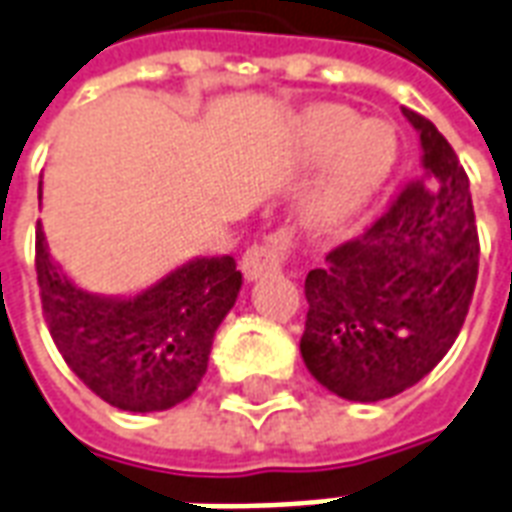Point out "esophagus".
Returning <instances> with one entry per match:
<instances>
[{
  "mask_svg": "<svg viewBox=\"0 0 512 512\" xmlns=\"http://www.w3.org/2000/svg\"><path fill=\"white\" fill-rule=\"evenodd\" d=\"M284 249H287V241L282 236H273V239L263 241V244H255L249 247L241 257V271L247 276V282H257L268 273L279 271L284 263Z\"/></svg>",
  "mask_w": 512,
  "mask_h": 512,
  "instance_id": "34e87169",
  "label": "esophagus"
}]
</instances>
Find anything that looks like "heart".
<instances>
[{"label": "heart", "mask_w": 512, "mask_h": 512, "mask_svg": "<svg viewBox=\"0 0 512 512\" xmlns=\"http://www.w3.org/2000/svg\"><path fill=\"white\" fill-rule=\"evenodd\" d=\"M292 152L300 163H322V174L300 201L311 230L351 222L389 182L400 158V136L386 120H362L343 104H314L295 120Z\"/></svg>", "instance_id": "b5f03b06"}]
</instances>
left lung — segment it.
<instances>
[{
  "label": "left lung",
  "instance_id": "8db88e82",
  "mask_svg": "<svg viewBox=\"0 0 512 512\" xmlns=\"http://www.w3.org/2000/svg\"><path fill=\"white\" fill-rule=\"evenodd\" d=\"M421 171L362 236L306 276L300 354L333 395L378 403L419 384L454 346L478 279L470 179L446 136L403 107Z\"/></svg>",
  "mask_w": 512,
  "mask_h": 512
}]
</instances>
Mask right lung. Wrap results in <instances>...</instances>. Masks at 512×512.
I'll return each instance as SVG.
<instances>
[{
    "instance_id": "right-lung-1",
    "label": "right lung",
    "mask_w": 512,
    "mask_h": 512,
    "mask_svg": "<svg viewBox=\"0 0 512 512\" xmlns=\"http://www.w3.org/2000/svg\"><path fill=\"white\" fill-rule=\"evenodd\" d=\"M37 282L50 335L74 376L120 411L152 413L198 389L214 333L239 298L241 271L230 255L193 257L136 295H96L61 271L39 225Z\"/></svg>"
}]
</instances>
